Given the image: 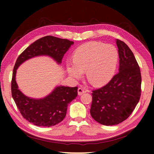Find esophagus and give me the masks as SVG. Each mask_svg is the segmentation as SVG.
Wrapping results in <instances>:
<instances>
[{"instance_id":"obj_1","label":"esophagus","mask_w":154,"mask_h":154,"mask_svg":"<svg viewBox=\"0 0 154 154\" xmlns=\"http://www.w3.org/2000/svg\"><path fill=\"white\" fill-rule=\"evenodd\" d=\"M78 94H79V96H81V95H82L83 93H85V91L82 88H78Z\"/></svg>"}]
</instances>
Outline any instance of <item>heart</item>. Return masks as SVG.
Listing matches in <instances>:
<instances>
[{"mask_svg": "<svg viewBox=\"0 0 154 154\" xmlns=\"http://www.w3.org/2000/svg\"><path fill=\"white\" fill-rule=\"evenodd\" d=\"M118 60V51L113 45L91 41L79 46L74 52L73 60H67V71L79 78L85 71L88 82L103 86L113 77Z\"/></svg>", "mask_w": 154, "mask_h": 154, "instance_id": "b5f03b06", "label": "heart"}]
</instances>
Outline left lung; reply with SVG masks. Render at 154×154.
Here are the masks:
<instances>
[{
    "mask_svg": "<svg viewBox=\"0 0 154 154\" xmlns=\"http://www.w3.org/2000/svg\"><path fill=\"white\" fill-rule=\"evenodd\" d=\"M119 58V72L107 84L92 91L90 114L98 123L113 126L128 118L139 103L141 75L131 49L116 39Z\"/></svg>",
    "mask_w": 154,
    "mask_h": 154,
    "instance_id": "8db88e82",
    "label": "left lung"
}]
</instances>
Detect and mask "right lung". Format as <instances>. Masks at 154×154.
I'll return each mask as SVG.
<instances>
[{
	"label": "right lung",
	"instance_id": "right-lung-1",
	"mask_svg": "<svg viewBox=\"0 0 154 154\" xmlns=\"http://www.w3.org/2000/svg\"><path fill=\"white\" fill-rule=\"evenodd\" d=\"M73 41L53 36L36 40L18 56L13 71L11 94L23 118L37 126H55L64 119L67 106L77 96V87L58 86L46 97L34 99L25 96L18 89L15 81L17 68L31 58L38 56L51 57L58 64Z\"/></svg>",
	"mask_w": 154,
	"mask_h": 154
}]
</instances>
